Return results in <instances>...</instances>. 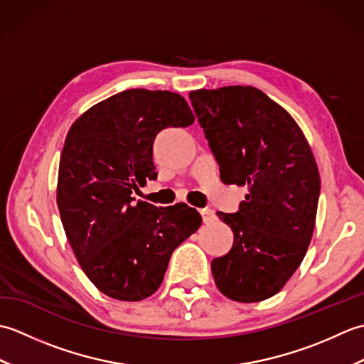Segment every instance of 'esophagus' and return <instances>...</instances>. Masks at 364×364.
Segmentation results:
<instances>
[{
	"instance_id": "esophagus-1",
	"label": "esophagus",
	"mask_w": 364,
	"mask_h": 364,
	"mask_svg": "<svg viewBox=\"0 0 364 364\" xmlns=\"http://www.w3.org/2000/svg\"><path fill=\"white\" fill-rule=\"evenodd\" d=\"M200 214H202L205 223H210V222H213L215 219L214 211L213 210H208V208H203V210H200Z\"/></svg>"
}]
</instances>
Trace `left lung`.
Returning <instances> with one entry per match:
<instances>
[{"label": "left lung", "instance_id": "8db88e82", "mask_svg": "<svg viewBox=\"0 0 364 364\" xmlns=\"http://www.w3.org/2000/svg\"><path fill=\"white\" fill-rule=\"evenodd\" d=\"M225 184L249 189L235 214L231 250L211 270L223 296L252 304L275 296L296 272L313 237L319 170L288 111L252 86L189 94Z\"/></svg>", "mask_w": 364, "mask_h": 364}]
</instances>
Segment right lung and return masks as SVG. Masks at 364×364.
<instances>
[{
	"label": "right lung",
	"instance_id": "1",
	"mask_svg": "<svg viewBox=\"0 0 364 364\" xmlns=\"http://www.w3.org/2000/svg\"><path fill=\"white\" fill-rule=\"evenodd\" d=\"M194 120L181 95L128 89L92 106L68 131L58 176L60 220L84 274L106 296L150 297L173 250L202 225L186 203L156 208L131 197L158 176L159 131Z\"/></svg>",
	"mask_w": 364,
	"mask_h": 364
}]
</instances>
